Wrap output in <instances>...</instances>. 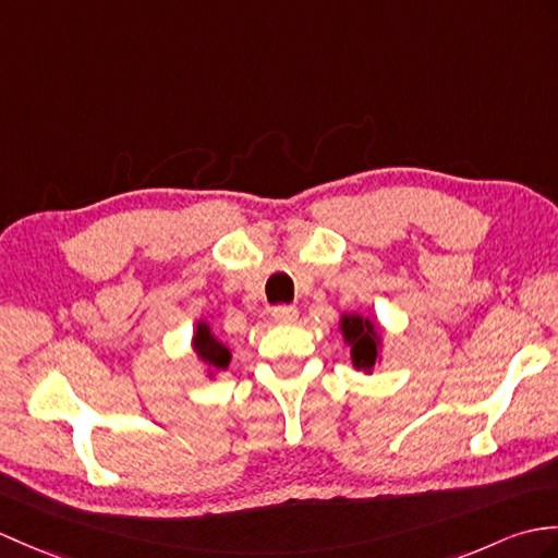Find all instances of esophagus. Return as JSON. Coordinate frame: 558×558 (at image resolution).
Wrapping results in <instances>:
<instances>
[{
	"mask_svg": "<svg viewBox=\"0 0 558 558\" xmlns=\"http://www.w3.org/2000/svg\"><path fill=\"white\" fill-rule=\"evenodd\" d=\"M270 314H274L278 323H292L296 320V316H300V311H296V306H276Z\"/></svg>",
	"mask_w": 558,
	"mask_h": 558,
	"instance_id": "34e87169",
	"label": "esophagus"
}]
</instances>
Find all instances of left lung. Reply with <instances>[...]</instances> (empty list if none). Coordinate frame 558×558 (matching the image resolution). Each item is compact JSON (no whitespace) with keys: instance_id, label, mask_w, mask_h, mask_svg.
Masks as SVG:
<instances>
[{"instance_id":"1","label":"left lung","mask_w":558,"mask_h":558,"mask_svg":"<svg viewBox=\"0 0 558 558\" xmlns=\"http://www.w3.org/2000/svg\"><path fill=\"white\" fill-rule=\"evenodd\" d=\"M342 330H344L347 342L352 344L354 366L371 371L375 366V359H378V347H380L378 330H375L373 320L361 318V316H344Z\"/></svg>"}]
</instances>
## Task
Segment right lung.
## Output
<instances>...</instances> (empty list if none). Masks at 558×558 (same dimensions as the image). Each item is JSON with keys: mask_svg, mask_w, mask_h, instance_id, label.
I'll use <instances>...</instances> for the list:
<instances>
[{"mask_svg": "<svg viewBox=\"0 0 558 558\" xmlns=\"http://www.w3.org/2000/svg\"><path fill=\"white\" fill-rule=\"evenodd\" d=\"M194 349H197V354L214 368H226L230 364L228 347L220 344L211 335V330L204 326V323H199L197 326V335H194Z\"/></svg>", "mask_w": 558, "mask_h": 558, "instance_id": "add662e5", "label": "right lung"}]
</instances>
